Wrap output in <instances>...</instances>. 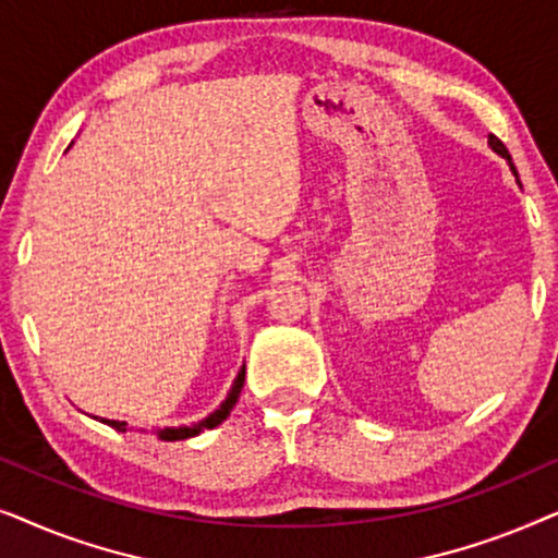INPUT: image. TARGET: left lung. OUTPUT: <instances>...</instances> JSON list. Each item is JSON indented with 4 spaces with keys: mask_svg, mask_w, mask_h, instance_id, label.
I'll use <instances>...</instances> for the list:
<instances>
[{
    "mask_svg": "<svg viewBox=\"0 0 558 558\" xmlns=\"http://www.w3.org/2000/svg\"><path fill=\"white\" fill-rule=\"evenodd\" d=\"M487 144H490V149L495 151V155H500L502 159H508V165H510V172H513V174H515V180H518L515 165H513V162H510V155H508L506 144H502V142H500V140H498V136H495V134H490V136H487ZM518 185H521V182H518Z\"/></svg>",
    "mask_w": 558,
    "mask_h": 558,
    "instance_id": "8db88e82",
    "label": "left lung"
}]
</instances>
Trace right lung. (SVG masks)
Returning <instances> with one entry per match:
<instances>
[{
  "mask_svg": "<svg viewBox=\"0 0 558 558\" xmlns=\"http://www.w3.org/2000/svg\"><path fill=\"white\" fill-rule=\"evenodd\" d=\"M243 378H246V363L241 365V371H239V376H235V380H233L231 391H228V396H226L223 401H220V407L213 411V414H208L205 418H201V422H197V424H190V426H165V429H157L155 432L157 439H162V441H180V439L197 437V434L205 432V429H216L218 424L226 422L228 414H231L233 407H235V401H239L241 388H243ZM90 418H96V422L111 426V429H117V432H126L129 429L126 422H117V418H101V416H90Z\"/></svg>",
  "mask_w": 558,
  "mask_h": 558,
  "instance_id": "right-lung-1",
  "label": "right lung"
}]
</instances>
